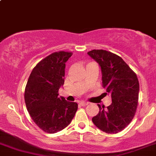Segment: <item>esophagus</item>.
Instances as JSON below:
<instances>
[{
  "mask_svg": "<svg viewBox=\"0 0 156 156\" xmlns=\"http://www.w3.org/2000/svg\"><path fill=\"white\" fill-rule=\"evenodd\" d=\"M80 104L82 105V106H85V105H87L88 104V103H87V102H85V101H81L80 103Z\"/></svg>",
  "mask_w": 156,
  "mask_h": 156,
  "instance_id": "obj_1",
  "label": "esophagus"
}]
</instances>
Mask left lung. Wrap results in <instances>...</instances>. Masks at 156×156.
<instances>
[{"mask_svg": "<svg viewBox=\"0 0 156 156\" xmlns=\"http://www.w3.org/2000/svg\"><path fill=\"white\" fill-rule=\"evenodd\" d=\"M88 54L100 65L103 87L111 94L112 100L106 108L98 104L100 111L92 121L103 132L118 133L129 124L136 112L138 77L123 58L112 52L93 50Z\"/></svg>", "mask_w": 156, "mask_h": 156, "instance_id": "obj_1", "label": "left lung"}]
</instances>
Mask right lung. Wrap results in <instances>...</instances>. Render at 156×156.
Instances as JSON below:
<instances>
[{
  "label": "right lung",
  "mask_w": 156,
  "mask_h": 156,
  "mask_svg": "<svg viewBox=\"0 0 156 156\" xmlns=\"http://www.w3.org/2000/svg\"><path fill=\"white\" fill-rule=\"evenodd\" d=\"M73 53L58 51L40 61L32 71L24 91L31 118L43 131L56 133L71 123L78 104L58 98L64 85L65 62Z\"/></svg>",
  "instance_id": "add662e5"
}]
</instances>
